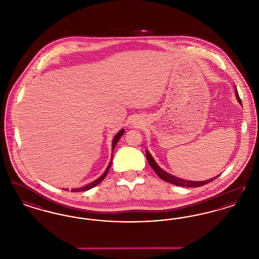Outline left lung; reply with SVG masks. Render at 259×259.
<instances>
[{
  "mask_svg": "<svg viewBox=\"0 0 259 259\" xmlns=\"http://www.w3.org/2000/svg\"><path fill=\"white\" fill-rule=\"evenodd\" d=\"M235 93H236V98L239 101V103L242 105V101L239 97V94H238V91L237 89H235ZM146 155H147V159H148V164L150 165V167L153 169V171L157 174V176L162 179L163 181L167 182V183H170L172 185H178V186H184V187H198V186H202V185H207L210 182H212L213 180H215L219 176L214 177V178H211L209 180H206V181H203V182H192V181H185L183 179H180V178H177L172 175H170L167 172H165L164 170H162L160 167L157 165V163L155 162V160L153 159V157L151 156V154L149 153L148 149L146 150Z\"/></svg>",
  "mask_w": 259,
  "mask_h": 259,
  "instance_id": "1",
  "label": "left lung"
}]
</instances>
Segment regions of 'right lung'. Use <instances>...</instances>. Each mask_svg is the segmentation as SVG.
Masks as SVG:
<instances>
[{
  "mask_svg": "<svg viewBox=\"0 0 259 259\" xmlns=\"http://www.w3.org/2000/svg\"><path fill=\"white\" fill-rule=\"evenodd\" d=\"M124 134V129H121L116 135L114 136V138H113V140H112V153H111V159L110 161V164H109V166L107 167V169H106V171L105 172L98 178L96 181H94V182H92L91 184H89V185H85V186H83V187H80V188H73L72 189V191L73 192H78V191H87L88 189H90V188H92V187H94V186H96V185L100 184L105 178H106V176H107V174L109 172V170H110V168H111V162H112V156H113V149L115 148V145L117 144V142L119 141V139L121 138V136ZM65 190H67V189H65Z\"/></svg>",
  "mask_w": 259,
  "mask_h": 259,
  "instance_id": "1",
  "label": "right lung"
}]
</instances>
